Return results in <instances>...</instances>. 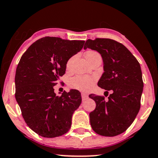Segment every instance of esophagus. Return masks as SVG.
Segmentation results:
<instances>
[{
	"mask_svg": "<svg viewBox=\"0 0 158 158\" xmlns=\"http://www.w3.org/2000/svg\"><path fill=\"white\" fill-rule=\"evenodd\" d=\"M88 98V95L86 93H81V98H82V101H85V100H86Z\"/></svg>",
	"mask_w": 158,
	"mask_h": 158,
	"instance_id": "34e87169",
	"label": "esophagus"
}]
</instances>
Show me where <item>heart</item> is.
Segmentation results:
<instances>
[{"mask_svg":"<svg viewBox=\"0 0 158 158\" xmlns=\"http://www.w3.org/2000/svg\"><path fill=\"white\" fill-rule=\"evenodd\" d=\"M97 55H100L97 52L89 50L86 52L85 57L87 60L89 62ZM69 65L70 61L68 63L67 66L69 67ZM95 81H96V77L95 76H77V77L71 78L70 79L69 86L71 88L81 91H86L91 88Z\"/></svg>","mask_w":158,"mask_h":158,"instance_id":"b5f03b06","label":"heart"}]
</instances>
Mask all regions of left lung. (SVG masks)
<instances>
[{
	"label": "left lung",
	"mask_w": 158,
	"mask_h": 158,
	"mask_svg": "<svg viewBox=\"0 0 158 158\" xmlns=\"http://www.w3.org/2000/svg\"><path fill=\"white\" fill-rule=\"evenodd\" d=\"M101 54L103 71L98 85L112 93L104 98L91 95L96 107L89 113L92 128L103 136H115L125 132L139 113L143 83L139 63L126 47L109 39H88L84 49Z\"/></svg>",
	"instance_id": "left-lung-1"
}]
</instances>
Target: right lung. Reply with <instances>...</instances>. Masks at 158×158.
Segmentation results:
<instances>
[{
  "instance_id": "add662e5",
  "label": "right lung",
  "mask_w": 158,
  "mask_h": 158,
  "mask_svg": "<svg viewBox=\"0 0 158 158\" xmlns=\"http://www.w3.org/2000/svg\"><path fill=\"white\" fill-rule=\"evenodd\" d=\"M85 41L44 37L30 46L16 70L15 98L30 128L41 136L65 134L81 103L77 89L57 96L54 86L65 74L66 64L83 48Z\"/></svg>"
}]
</instances>
